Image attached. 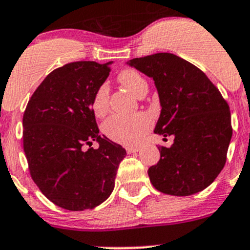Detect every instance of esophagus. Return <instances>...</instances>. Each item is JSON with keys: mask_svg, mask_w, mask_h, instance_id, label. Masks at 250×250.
Returning a JSON list of instances; mask_svg holds the SVG:
<instances>
[{"mask_svg": "<svg viewBox=\"0 0 250 250\" xmlns=\"http://www.w3.org/2000/svg\"><path fill=\"white\" fill-rule=\"evenodd\" d=\"M125 150H127L128 153H134L138 152L140 150V147L139 146H128V147H125Z\"/></svg>", "mask_w": 250, "mask_h": 250, "instance_id": "obj_1", "label": "esophagus"}]
</instances>
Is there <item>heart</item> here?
Listing matches in <instances>:
<instances>
[{
    "label": "heart",
    "instance_id": "heart-1",
    "mask_svg": "<svg viewBox=\"0 0 250 250\" xmlns=\"http://www.w3.org/2000/svg\"><path fill=\"white\" fill-rule=\"evenodd\" d=\"M118 82L127 88L138 98H144L148 90V84L139 72L135 70H123L117 77ZM110 90L106 84H102L94 93L92 100V109L95 116L102 117L109 110ZM151 127V120L145 113H135L132 116L115 115L103 125L105 135L116 143L123 145H134L139 143Z\"/></svg>",
    "mask_w": 250,
    "mask_h": 250
}]
</instances>
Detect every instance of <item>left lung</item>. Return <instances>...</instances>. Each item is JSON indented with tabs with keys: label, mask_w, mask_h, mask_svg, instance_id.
I'll return each instance as SVG.
<instances>
[{
	"label": "left lung",
	"mask_w": 250,
	"mask_h": 250,
	"mask_svg": "<svg viewBox=\"0 0 250 250\" xmlns=\"http://www.w3.org/2000/svg\"><path fill=\"white\" fill-rule=\"evenodd\" d=\"M157 88L161 113L153 132L173 137L160 146L161 158L148 168L156 190L190 196L208 188L226 162L232 137L228 103L203 71L170 53H156L127 62Z\"/></svg>",
	"instance_id": "obj_1"
}]
</instances>
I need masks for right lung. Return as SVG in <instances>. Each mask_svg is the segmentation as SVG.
Returning <instances> with one entry per match:
<instances>
[{
  "instance_id": "1",
  "label": "right lung",
  "mask_w": 250,
  "mask_h": 250,
  "mask_svg": "<svg viewBox=\"0 0 250 250\" xmlns=\"http://www.w3.org/2000/svg\"><path fill=\"white\" fill-rule=\"evenodd\" d=\"M111 64L76 62L55 69L35 90L22 117L32 180L50 202L67 210L93 209L106 201L127 155L122 146L99 135L92 109ZM93 141L99 148L83 150Z\"/></svg>"
}]
</instances>
